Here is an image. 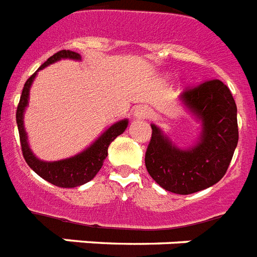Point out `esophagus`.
Masks as SVG:
<instances>
[{
	"instance_id": "esophagus-1",
	"label": "esophagus",
	"mask_w": 257,
	"mask_h": 257,
	"mask_svg": "<svg viewBox=\"0 0 257 257\" xmlns=\"http://www.w3.org/2000/svg\"><path fill=\"white\" fill-rule=\"evenodd\" d=\"M134 116L137 119H147L151 116V110L147 106H139L134 112Z\"/></svg>"
}]
</instances>
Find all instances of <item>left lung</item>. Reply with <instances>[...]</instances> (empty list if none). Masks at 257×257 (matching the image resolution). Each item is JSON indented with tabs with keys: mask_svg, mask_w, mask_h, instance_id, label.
<instances>
[{
	"mask_svg": "<svg viewBox=\"0 0 257 257\" xmlns=\"http://www.w3.org/2000/svg\"><path fill=\"white\" fill-rule=\"evenodd\" d=\"M184 108L200 123L196 143L182 149L151 124L145 163L164 190L188 195L206 190L224 176L237 141V108L229 89L219 79L207 81L180 95Z\"/></svg>",
	"mask_w": 257,
	"mask_h": 257,
	"instance_id": "8db88e82",
	"label": "left lung"
}]
</instances>
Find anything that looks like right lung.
Listing matches in <instances>:
<instances>
[{
  "instance_id": "right-lung-1",
  "label": "right lung",
  "mask_w": 257,
  "mask_h": 257,
  "mask_svg": "<svg viewBox=\"0 0 257 257\" xmlns=\"http://www.w3.org/2000/svg\"><path fill=\"white\" fill-rule=\"evenodd\" d=\"M61 59L81 61V55L75 53V51L61 50L58 53H55L54 55H51L46 62L42 63L40 69L33 74L25 83L21 98H20V103H18L16 119H17L22 154H24L25 161H26L29 167L32 168L37 175H40L42 179L47 180L49 183L54 184L57 187H63V188H73V187L87 183L98 174V171L103 166L104 159L107 157L108 146L118 135L124 133V130L128 126V119H122V120L111 124L87 149H85L82 153L77 154V155H74V157L54 162H45L38 159L32 151V149H30V146H29L28 134H26L24 126V114L29 104L30 87H32L34 78L37 77V73L45 69L46 66H49V65H51V63L58 62Z\"/></svg>"
}]
</instances>
